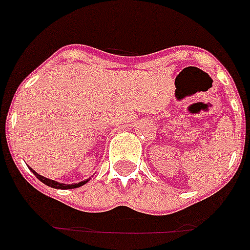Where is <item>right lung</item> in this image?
Here are the masks:
<instances>
[{
    "mask_svg": "<svg viewBox=\"0 0 250 250\" xmlns=\"http://www.w3.org/2000/svg\"><path fill=\"white\" fill-rule=\"evenodd\" d=\"M32 171H33V174L37 177V178L40 179V181L42 182V183H45L46 186H50V187H53V188H59V189H68V188H77V187H80V186L85 185L87 181H83V182H80V183H76V185H64V183H59V182H55L53 181V179H49V178H45V177H42V175H40L39 173H36L33 169H31Z\"/></svg>",
    "mask_w": 250,
    "mask_h": 250,
    "instance_id": "add662e5",
    "label": "right lung"
}]
</instances>
